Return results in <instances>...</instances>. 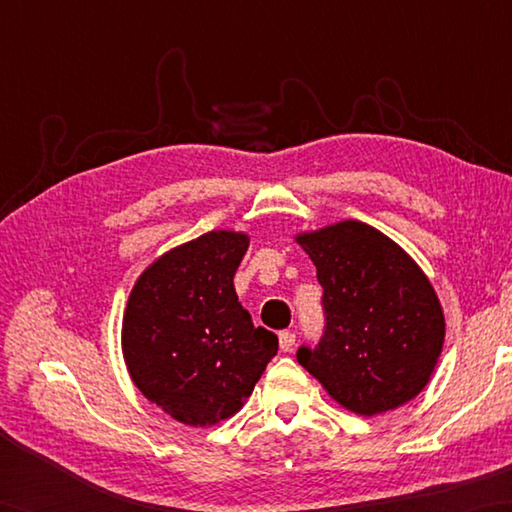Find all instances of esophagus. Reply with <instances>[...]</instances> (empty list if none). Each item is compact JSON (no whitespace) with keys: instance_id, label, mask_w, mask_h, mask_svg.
Segmentation results:
<instances>
[{"instance_id":"34e87169","label":"esophagus","mask_w":512,"mask_h":512,"mask_svg":"<svg viewBox=\"0 0 512 512\" xmlns=\"http://www.w3.org/2000/svg\"><path fill=\"white\" fill-rule=\"evenodd\" d=\"M295 341H297V334L295 332H290V330L279 332L281 352H292V347H295Z\"/></svg>"}]
</instances>
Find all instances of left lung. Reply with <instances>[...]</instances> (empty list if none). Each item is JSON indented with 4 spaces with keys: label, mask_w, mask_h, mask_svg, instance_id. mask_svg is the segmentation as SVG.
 <instances>
[{
    "label": "left lung",
    "mask_w": 512,
    "mask_h": 512,
    "mask_svg": "<svg viewBox=\"0 0 512 512\" xmlns=\"http://www.w3.org/2000/svg\"><path fill=\"white\" fill-rule=\"evenodd\" d=\"M297 242L317 266L323 334L297 361L361 416L405 405L429 383L444 314L416 262L374 226L347 220Z\"/></svg>",
    "instance_id": "left-lung-1"
}]
</instances>
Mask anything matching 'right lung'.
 I'll return each mask as SVG.
<instances>
[{
  "instance_id": "add662e5",
  "label": "right lung",
  "mask_w": 512,
  "mask_h": 512,
  "mask_svg": "<svg viewBox=\"0 0 512 512\" xmlns=\"http://www.w3.org/2000/svg\"><path fill=\"white\" fill-rule=\"evenodd\" d=\"M244 233L211 231L169 250L138 277L123 321L132 380L171 418L206 427L244 405L279 350L237 301Z\"/></svg>"
}]
</instances>
